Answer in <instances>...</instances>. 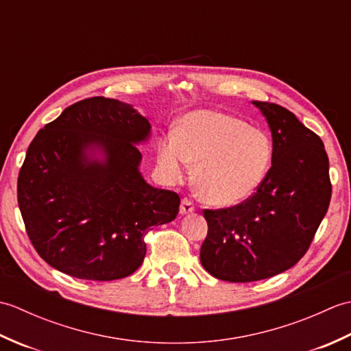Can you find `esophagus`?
I'll use <instances>...</instances> for the list:
<instances>
[{"label":"esophagus","mask_w":351,"mask_h":351,"mask_svg":"<svg viewBox=\"0 0 351 351\" xmlns=\"http://www.w3.org/2000/svg\"><path fill=\"white\" fill-rule=\"evenodd\" d=\"M193 211H195V205H193V202H191L190 199L184 197V199H182V202H181L180 213H181L182 215H185V214H191Z\"/></svg>","instance_id":"1"}]
</instances>
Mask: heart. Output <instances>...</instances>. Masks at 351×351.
Segmentation results:
<instances>
[{
  "label": "heart",
  "instance_id": "obj_1",
  "mask_svg": "<svg viewBox=\"0 0 351 351\" xmlns=\"http://www.w3.org/2000/svg\"><path fill=\"white\" fill-rule=\"evenodd\" d=\"M273 158L268 134L234 116L211 110L185 114L175 134L158 146V166L169 182L187 176L193 162L196 187L206 204L229 208L250 199L265 181Z\"/></svg>",
  "mask_w": 351,
  "mask_h": 351
}]
</instances>
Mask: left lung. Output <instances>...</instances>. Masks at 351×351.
<instances>
[{"label": "left lung", "instance_id": "8db88e82", "mask_svg": "<svg viewBox=\"0 0 351 351\" xmlns=\"http://www.w3.org/2000/svg\"><path fill=\"white\" fill-rule=\"evenodd\" d=\"M252 104L271 131V167L250 199L226 210L204 211L208 235L200 263L214 278L228 282L267 279L299 263L332 196L322 138L287 108Z\"/></svg>", "mask_w": 351, "mask_h": 351}]
</instances>
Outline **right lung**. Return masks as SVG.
<instances>
[{
    "instance_id": "1",
    "label": "right lung",
    "mask_w": 351,
    "mask_h": 351,
    "mask_svg": "<svg viewBox=\"0 0 351 351\" xmlns=\"http://www.w3.org/2000/svg\"><path fill=\"white\" fill-rule=\"evenodd\" d=\"M149 137L145 116L104 96L73 104L37 132L18 204L45 263L87 280L122 279L141 265L147 230L175 220L181 204L140 173L137 145Z\"/></svg>"
}]
</instances>
